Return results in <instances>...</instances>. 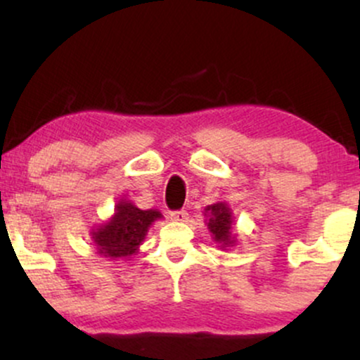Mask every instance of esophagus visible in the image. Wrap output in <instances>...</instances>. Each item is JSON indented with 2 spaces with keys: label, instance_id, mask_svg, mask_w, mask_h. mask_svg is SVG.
<instances>
[{
  "label": "esophagus",
  "instance_id": "1",
  "mask_svg": "<svg viewBox=\"0 0 360 360\" xmlns=\"http://www.w3.org/2000/svg\"><path fill=\"white\" fill-rule=\"evenodd\" d=\"M189 218V214L186 210H176V212H171V220L172 221H186Z\"/></svg>",
  "mask_w": 360,
  "mask_h": 360
}]
</instances>
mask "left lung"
<instances>
[{
    "instance_id": "1",
    "label": "left lung",
    "mask_w": 360,
    "mask_h": 360,
    "mask_svg": "<svg viewBox=\"0 0 360 360\" xmlns=\"http://www.w3.org/2000/svg\"><path fill=\"white\" fill-rule=\"evenodd\" d=\"M206 212L210 213L208 229L213 233L214 240L221 242L223 245L233 243L232 238H230V233H232L230 232V229H232V213H230L229 206L225 203H214L210 205Z\"/></svg>"
}]
</instances>
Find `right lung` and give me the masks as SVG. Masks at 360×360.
<instances>
[{
  "label": "right lung",
  "instance_id": "obj_1",
  "mask_svg": "<svg viewBox=\"0 0 360 360\" xmlns=\"http://www.w3.org/2000/svg\"><path fill=\"white\" fill-rule=\"evenodd\" d=\"M157 218H160V213L155 210H139L128 201H122L117 205L115 217L98 232H93L98 250L106 257L131 255L137 252L148 226Z\"/></svg>",
  "mask_w": 360,
  "mask_h": 360
}]
</instances>
